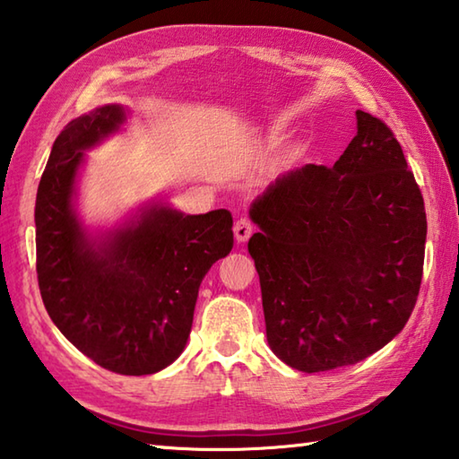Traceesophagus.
<instances>
[{
    "instance_id": "34e87169",
    "label": "esophagus",
    "mask_w": 459,
    "mask_h": 459,
    "mask_svg": "<svg viewBox=\"0 0 459 459\" xmlns=\"http://www.w3.org/2000/svg\"><path fill=\"white\" fill-rule=\"evenodd\" d=\"M232 230H235L237 243H247V240L251 238V235L255 232V227L248 219H240V221L235 222V229H232Z\"/></svg>"
}]
</instances>
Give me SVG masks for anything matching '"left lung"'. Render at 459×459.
Returning <instances> with one entry per match:
<instances>
[{
    "mask_svg": "<svg viewBox=\"0 0 459 459\" xmlns=\"http://www.w3.org/2000/svg\"><path fill=\"white\" fill-rule=\"evenodd\" d=\"M267 342L287 367L322 372L375 354L405 328L423 275L427 219L401 143L356 111L333 168L307 164L248 208Z\"/></svg>",
    "mask_w": 459,
    "mask_h": 459,
    "instance_id": "left-lung-1",
    "label": "left lung"
}]
</instances>
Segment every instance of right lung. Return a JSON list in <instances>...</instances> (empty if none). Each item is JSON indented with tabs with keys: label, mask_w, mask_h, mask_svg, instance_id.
Segmentation results:
<instances>
[{
	"label": "right lung",
	"mask_w": 459,
	"mask_h": 459,
	"mask_svg": "<svg viewBox=\"0 0 459 459\" xmlns=\"http://www.w3.org/2000/svg\"><path fill=\"white\" fill-rule=\"evenodd\" d=\"M129 115L119 103L97 107L54 142L36 194V271L62 336L99 367L142 377L184 352L202 279L232 248V216L184 214L152 198L111 227L84 222L87 152L126 131Z\"/></svg>",
	"instance_id": "add662e5"
}]
</instances>
